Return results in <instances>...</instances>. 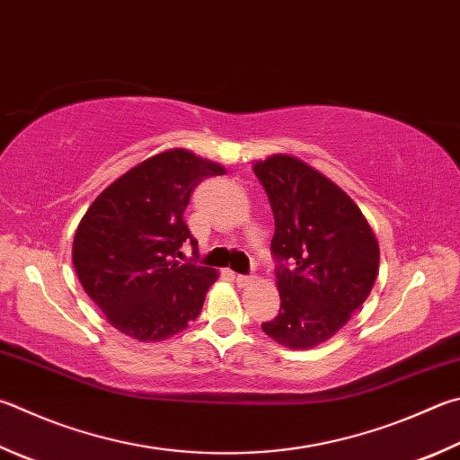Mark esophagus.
<instances>
[{
  "instance_id": "1",
  "label": "esophagus",
  "mask_w": 460,
  "mask_h": 460,
  "mask_svg": "<svg viewBox=\"0 0 460 460\" xmlns=\"http://www.w3.org/2000/svg\"><path fill=\"white\" fill-rule=\"evenodd\" d=\"M235 281H237V286L245 288V286H249V283H253V281H255V275H243V273H237V275H235Z\"/></svg>"
}]
</instances>
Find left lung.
Returning <instances> with one entry per match:
<instances>
[{
    "label": "left lung",
    "instance_id": "obj_1",
    "mask_svg": "<svg viewBox=\"0 0 460 460\" xmlns=\"http://www.w3.org/2000/svg\"><path fill=\"white\" fill-rule=\"evenodd\" d=\"M270 197L279 314L261 323L279 344L305 349L352 317L378 275L380 249L358 205L322 172L288 155L255 163Z\"/></svg>",
    "mask_w": 460,
    "mask_h": 460
}]
</instances>
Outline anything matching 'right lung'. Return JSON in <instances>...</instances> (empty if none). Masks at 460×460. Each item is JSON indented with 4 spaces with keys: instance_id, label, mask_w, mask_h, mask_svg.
<instances>
[{
    "instance_id": "right-lung-1",
    "label": "right lung",
    "mask_w": 460,
    "mask_h": 460,
    "mask_svg": "<svg viewBox=\"0 0 460 460\" xmlns=\"http://www.w3.org/2000/svg\"><path fill=\"white\" fill-rule=\"evenodd\" d=\"M225 174L221 164L182 148L146 158L106 187L74 237L78 279L116 330L140 341L174 336L201 314L211 267L179 263L190 235L182 213L193 189Z\"/></svg>"
}]
</instances>
